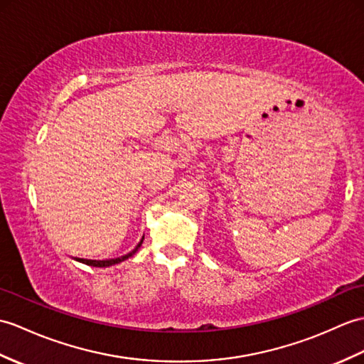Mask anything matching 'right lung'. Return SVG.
Segmentation results:
<instances>
[{
    "label": "right lung",
    "mask_w": 364,
    "mask_h": 364,
    "mask_svg": "<svg viewBox=\"0 0 364 364\" xmlns=\"http://www.w3.org/2000/svg\"><path fill=\"white\" fill-rule=\"evenodd\" d=\"M142 240H144V237H142ZM142 240L138 243V247L134 248L132 252H129V255H125V256H122V257H117V259H109V260H88V259H77V260H80L82 264H87V265H91V267H109V265H114V264H119V262H122V260H125V259H129V257H132L134 252L138 251V248L141 247V243H142Z\"/></svg>",
    "instance_id": "add662e5"
}]
</instances>
